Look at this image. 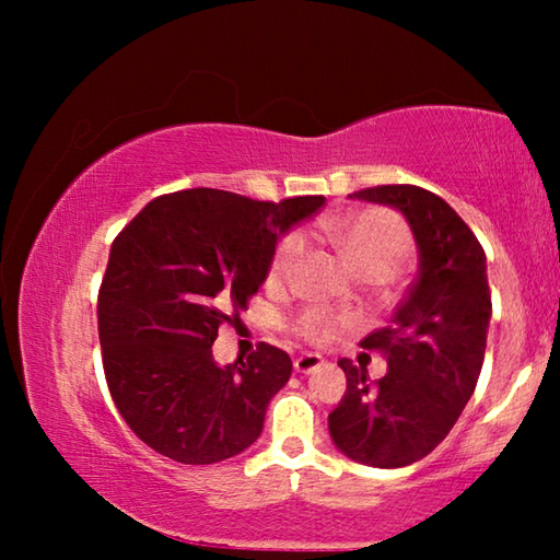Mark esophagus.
<instances>
[{
    "label": "esophagus",
    "mask_w": 560,
    "mask_h": 560,
    "mask_svg": "<svg viewBox=\"0 0 560 560\" xmlns=\"http://www.w3.org/2000/svg\"><path fill=\"white\" fill-rule=\"evenodd\" d=\"M324 363H326V360L320 358V355H316V353H303V355H299L296 360H293V371L308 375V373L318 371V368L324 365Z\"/></svg>",
    "instance_id": "1"
}]
</instances>
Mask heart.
I'll use <instances>...</instances> for the list:
<instances>
[{
	"instance_id": "1",
	"label": "heart",
	"mask_w": 560,
	"mask_h": 560,
	"mask_svg": "<svg viewBox=\"0 0 560 560\" xmlns=\"http://www.w3.org/2000/svg\"><path fill=\"white\" fill-rule=\"evenodd\" d=\"M320 234L336 246L340 257L348 261L360 279L377 277L385 279L407 254V230L402 220L387 210H363L346 217H334L320 224ZM306 249V240L299 232L283 236L273 252L267 287L281 289L291 281L299 261ZM293 334L311 343H326L338 334V320L326 311L308 308L293 318Z\"/></svg>"
}]
</instances>
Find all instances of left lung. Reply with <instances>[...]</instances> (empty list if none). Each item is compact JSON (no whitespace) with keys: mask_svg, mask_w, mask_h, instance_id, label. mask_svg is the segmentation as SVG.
Wrapping results in <instances>:
<instances>
[{"mask_svg":"<svg viewBox=\"0 0 560 560\" xmlns=\"http://www.w3.org/2000/svg\"><path fill=\"white\" fill-rule=\"evenodd\" d=\"M350 197L402 212L420 269L390 324L360 340L385 355L381 381L371 383L365 368L338 360L348 387L328 415V430L350 459L407 467L447 438L477 387L491 318L487 257L462 217L430 189L381 185Z\"/></svg>","mask_w":560,"mask_h":560,"instance_id":"8db88e82","label":"left lung"}]
</instances>
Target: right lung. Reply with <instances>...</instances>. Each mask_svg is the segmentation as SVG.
I'll use <instances>...</instances> for the list:
<instances>
[{"label": "right lung", "instance_id": "add662e5", "mask_svg": "<svg viewBox=\"0 0 560 560\" xmlns=\"http://www.w3.org/2000/svg\"><path fill=\"white\" fill-rule=\"evenodd\" d=\"M324 202L197 187L155 197L122 226L98 291V338L113 402L150 450L214 464L259 440L291 358L259 343L217 365L212 343L267 279L277 242Z\"/></svg>", "mask_w": 560, "mask_h": 560}]
</instances>
